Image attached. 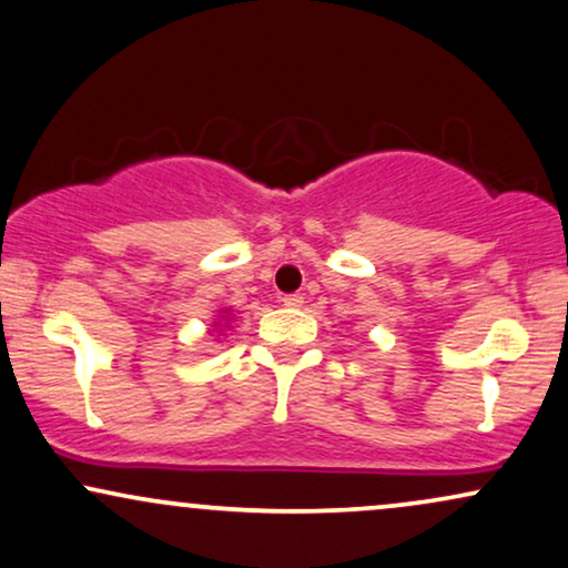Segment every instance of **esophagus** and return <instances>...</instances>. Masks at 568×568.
Listing matches in <instances>:
<instances>
[{
  "instance_id": "34e87169",
  "label": "esophagus",
  "mask_w": 568,
  "mask_h": 568,
  "mask_svg": "<svg viewBox=\"0 0 568 568\" xmlns=\"http://www.w3.org/2000/svg\"><path fill=\"white\" fill-rule=\"evenodd\" d=\"M283 304L288 308H298L304 306V296H301V293H288V296H283Z\"/></svg>"
}]
</instances>
